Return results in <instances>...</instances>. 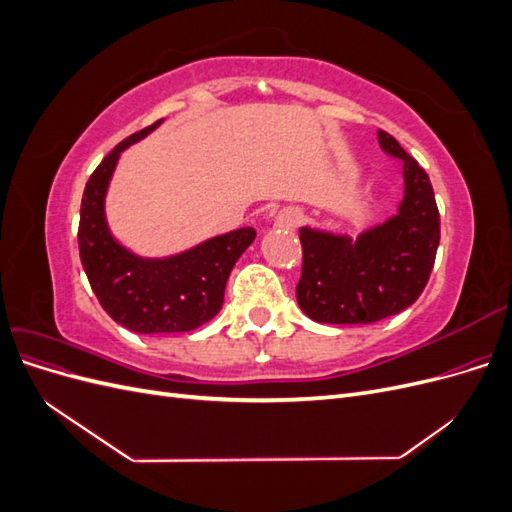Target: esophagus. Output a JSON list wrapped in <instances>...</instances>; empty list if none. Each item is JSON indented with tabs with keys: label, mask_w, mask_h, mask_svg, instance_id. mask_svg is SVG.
<instances>
[{
	"label": "esophagus",
	"mask_w": 512,
	"mask_h": 512,
	"mask_svg": "<svg viewBox=\"0 0 512 512\" xmlns=\"http://www.w3.org/2000/svg\"><path fill=\"white\" fill-rule=\"evenodd\" d=\"M275 228H282V230H294L301 224V213L292 207L282 209L280 213L275 215Z\"/></svg>",
	"instance_id": "34e87169"
}]
</instances>
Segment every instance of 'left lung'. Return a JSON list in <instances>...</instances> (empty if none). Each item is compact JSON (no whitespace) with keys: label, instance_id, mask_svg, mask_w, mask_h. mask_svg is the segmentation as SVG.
Instances as JSON below:
<instances>
[{"label":"left lung","instance_id":"1","mask_svg":"<svg viewBox=\"0 0 512 512\" xmlns=\"http://www.w3.org/2000/svg\"><path fill=\"white\" fill-rule=\"evenodd\" d=\"M386 156L404 162L397 213L359 237L303 226V271L297 301L327 324H369L410 307L429 282L440 245V213L431 181L395 138L378 130Z\"/></svg>","mask_w":512,"mask_h":512}]
</instances>
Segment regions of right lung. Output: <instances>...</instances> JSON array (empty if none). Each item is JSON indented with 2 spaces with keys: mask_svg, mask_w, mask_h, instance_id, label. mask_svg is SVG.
<instances>
[{
  "mask_svg": "<svg viewBox=\"0 0 512 512\" xmlns=\"http://www.w3.org/2000/svg\"><path fill=\"white\" fill-rule=\"evenodd\" d=\"M162 123L128 136L91 173L79 222V254L91 290L104 312L134 333L194 331L222 309L228 275L256 239L254 228H237L166 258H143L123 247L106 222L104 200L121 151Z\"/></svg>",
  "mask_w": 512,
  "mask_h": 512,
  "instance_id": "obj_1",
  "label": "right lung"
}]
</instances>
